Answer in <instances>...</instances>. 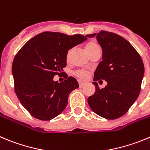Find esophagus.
<instances>
[{"instance_id": "obj_1", "label": "esophagus", "mask_w": 150, "mask_h": 150, "mask_svg": "<svg viewBox=\"0 0 150 150\" xmlns=\"http://www.w3.org/2000/svg\"><path fill=\"white\" fill-rule=\"evenodd\" d=\"M79 87L82 88L83 86H85V85H86V82H82V81H79Z\"/></svg>"}]
</instances>
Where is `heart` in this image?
I'll return each instance as SVG.
<instances>
[{
  "instance_id": "obj_1",
  "label": "heart",
  "mask_w": 150,
  "mask_h": 150,
  "mask_svg": "<svg viewBox=\"0 0 150 150\" xmlns=\"http://www.w3.org/2000/svg\"><path fill=\"white\" fill-rule=\"evenodd\" d=\"M100 49L98 45H97L94 42H89L87 45H86V50L87 51V53H88L89 56L94 53V51H96L97 50ZM72 50H70L68 53V57H69L70 55H71ZM74 75L76 76H77L78 78L81 79H85L88 77V72L85 70H78V71H76L74 72Z\"/></svg>"
}]
</instances>
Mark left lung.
Returning a JSON list of instances; mask_svg holds the SVG:
<instances>
[{
    "label": "left lung",
    "mask_w": 150,
    "mask_h": 150,
    "mask_svg": "<svg viewBox=\"0 0 150 150\" xmlns=\"http://www.w3.org/2000/svg\"><path fill=\"white\" fill-rule=\"evenodd\" d=\"M94 36L102 47L103 60L94 72L95 93L88 98V103L99 116L114 120L125 115L138 98L144 63L132 45L120 35L104 30L86 35ZM100 79L107 81L104 89H100L96 82Z\"/></svg>",
    "instance_id": "obj_1"
}]
</instances>
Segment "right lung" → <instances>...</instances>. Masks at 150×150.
I'll list each match as a JSON object with an SVG mask.
<instances>
[{"instance_id":"obj_1","label":"right lung","mask_w":150,"mask_h":150,"mask_svg":"<svg viewBox=\"0 0 150 150\" xmlns=\"http://www.w3.org/2000/svg\"><path fill=\"white\" fill-rule=\"evenodd\" d=\"M86 40L80 34L44 32L30 39L15 56L12 66L15 91L33 117L50 120L64 111L68 96L79 84L68 75L60 83L53 76L63 73L68 50Z\"/></svg>"}]
</instances>
